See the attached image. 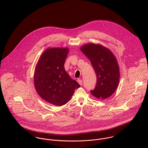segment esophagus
I'll return each instance as SVG.
<instances>
[{"label": "esophagus", "mask_w": 148, "mask_h": 148, "mask_svg": "<svg viewBox=\"0 0 148 148\" xmlns=\"http://www.w3.org/2000/svg\"><path fill=\"white\" fill-rule=\"evenodd\" d=\"M77 82H78V83L80 85H82V83H83V81H82L81 79H78V80H77Z\"/></svg>", "instance_id": "34e87169"}]
</instances>
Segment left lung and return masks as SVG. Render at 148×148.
I'll return each instance as SVG.
<instances>
[{
    "label": "left lung",
    "instance_id": "left-lung-1",
    "mask_svg": "<svg viewBox=\"0 0 148 148\" xmlns=\"http://www.w3.org/2000/svg\"><path fill=\"white\" fill-rule=\"evenodd\" d=\"M89 59L95 71L97 83L90 92L99 99H106L115 92L120 80L119 66L116 57L107 48L89 43L80 48Z\"/></svg>",
    "mask_w": 148,
    "mask_h": 148
}]
</instances>
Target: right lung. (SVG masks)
<instances>
[{
    "mask_svg": "<svg viewBox=\"0 0 148 148\" xmlns=\"http://www.w3.org/2000/svg\"><path fill=\"white\" fill-rule=\"evenodd\" d=\"M68 52V48H48L35 67L34 84L37 93L42 99L55 106L67 103L75 90L80 86L65 70Z\"/></svg>",
    "mask_w": 148,
    "mask_h": 148,
    "instance_id": "right-lung-1",
    "label": "right lung"
}]
</instances>
